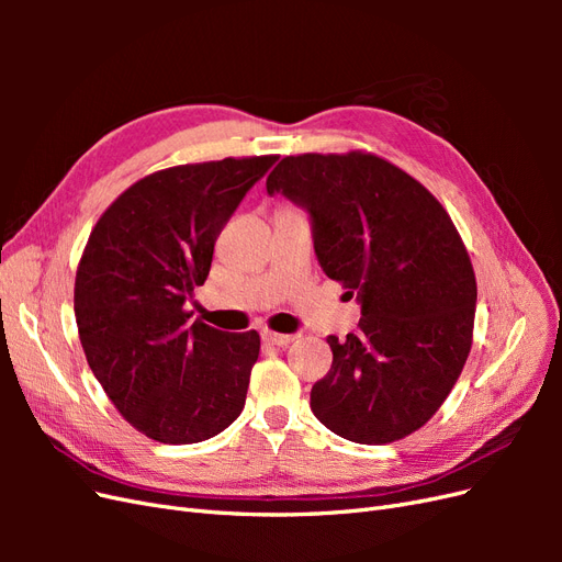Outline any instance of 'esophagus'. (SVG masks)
Returning <instances> with one entry per match:
<instances>
[{
	"instance_id": "34e87169",
	"label": "esophagus",
	"mask_w": 562,
	"mask_h": 562,
	"mask_svg": "<svg viewBox=\"0 0 562 562\" xmlns=\"http://www.w3.org/2000/svg\"><path fill=\"white\" fill-rule=\"evenodd\" d=\"M262 339L269 345H277V347H285L291 345L297 339V335H285V333H274V330H262Z\"/></svg>"
}]
</instances>
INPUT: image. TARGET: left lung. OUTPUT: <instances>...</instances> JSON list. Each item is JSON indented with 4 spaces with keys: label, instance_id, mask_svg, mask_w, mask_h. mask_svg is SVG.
<instances>
[{
    "label": "left lung",
    "instance_id": "obj_1",
    "mask_svg": "<svg viewBox=\"0 0 562 562\" xmlns=\"http://www.w3.org/2000/svg\"><path fill=\"white\" fill-rule=\"evenodd\" d=\"M312 220L326 277L361 304L359 330L328 335L333 366L312 413L353 443L417 431L452 391L471 351L475 277L436 196L375 155L285 157L267 178Z\"/></svg>",
    "mask_w": 562,
    "mask_h": 562
}]
</instances>
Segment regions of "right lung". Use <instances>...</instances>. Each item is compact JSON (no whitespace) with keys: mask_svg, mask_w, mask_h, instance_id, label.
I'll return each mask as SVG.
<instances>
[{"mask_svg":"<svg viewBox=\"0 0 562 562\" xmlns=\"http://www.w3.org/2000/svg\"><path fill=\"white\" fill-rule=\"evenodd\" d=\"M274 164L229 157L151 173L100 215L83 248V353L122 417L159 443H201L244 411L260 335L192 321L187 302L209 277L217 234Z\"/></svg>","mask_w":562,"mask_h":562,"instance_id":"obj_1","label":"right lung"}]
</instances>
